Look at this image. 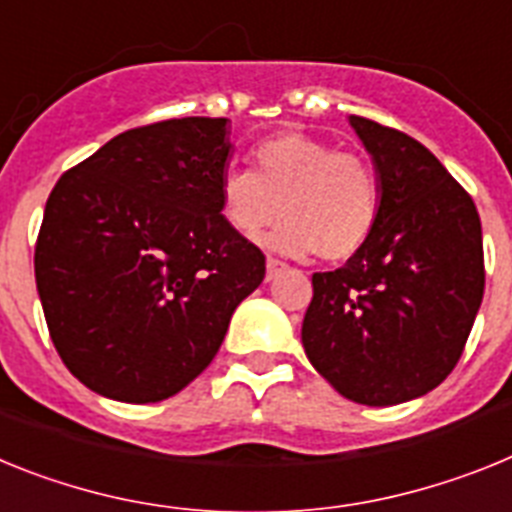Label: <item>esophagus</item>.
Wrapping results in <instances>:
<instances>
[{"mask_svg":"<svg viewBox=\"0 0 512 512\" xmlns=\"http://www.w3.org/2000/svg\"><path fill=\"white\" fill-rule=\"evenodd\" d=\"M265 268H268V281H273L275 275H281L283 270H286V262L275 260V257H268V262H265Z\"/></svg>","mask_w":512,"mask_h":512,"instance_id":"esophagus-1","label":"esophagus"}]
</instances>
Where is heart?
<instances>
[{
    "mask_svg": "<svg viewBox=\"0 0 512 512\" xmlns=\"http://www.w3.org/2000/svg\"><path fill=\"white\" fill-rule=\"evenodd\" d=\"M252 170H226L219 208L239 237L255 239L278 216L268 247L340 262L358 255L381 219V177L358 151L314 136L278 133L252 149Z\"/></svg>",
    "mask_w": 512,
    "mask_h": 512,
    "instance_id": "1",
    "label": "heart"
}]
</instances>
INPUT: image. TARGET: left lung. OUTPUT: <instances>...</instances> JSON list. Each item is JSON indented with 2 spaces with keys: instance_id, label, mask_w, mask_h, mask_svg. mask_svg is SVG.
I'll return each mask as SVG.
<instances>
[{
  "instance_id": "left-lung-1",
  "label": "left lung",
  "mask_w": 512,
  "mask_h": 512,
  "mask_svg": "<svg viewBox=\"0 0 512 512\" xmlns=\"http://www.w3.org/2000/svg\"><path fill=\"white\" fill-rule=\"evenodd\" d=\"M350 126L381 177V219L342 268L311 275L301 342L342 397L389 407L459 363L484 293L482 224L420 141L361 115Z\"/></svg>"
}]
</instances>
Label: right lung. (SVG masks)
<instances>
[{
    "label": "right lung",
    "instance_id": "right-lung-1",
    "mask_svg": "<svg viewBox=\"0 0 512 512\" xmlns=\"http://www.w3.org/2000/svg\"><path fill=\"white\" fill-rule=\"evenodd\" d=\"M226 118L131 128L61 175L35 283L61 361L118 402L172 397L213 361L265 255L221 216Z\"/></svg>",
    "mask_w": 512,
    "mask_h": 512
}]
</instances>
